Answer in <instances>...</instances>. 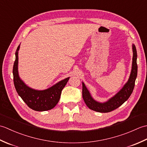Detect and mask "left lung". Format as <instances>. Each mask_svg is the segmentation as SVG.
<instances>
[{
    "label": "left lung",
    "instance_id": "1",
    "mask_svg": "<svg viewBox=\"0 0 147 147\" xmlns=\"http://www.w3.org/2000/svg\"><path fill=\"white\" fill-rule=\"evenodd\" d=\"M133 63L132 69L129 78L126 85L124 86L121 91L119 92L116 95L111 98L109 101L105 103H99L96 102L90 95L88 90H87L85 84L83 83L82 96L86 105L90 109L98 112H109L115 110L117 108L125 102L129 98L130 95L133 91L135 85V80L138 72V65L136 63L137 52L136 47L133 45Z\"/></svg>",
    "mask_w": 147,
    "mask_h": 147
}]
</instances>
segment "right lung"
<instances>
[{
  "instance_id": "right-lung-1",
  "label": "right lung",
  "mask_w": 147,
  "mask_h": 147,
  "mask_svg": "<svg viewBox=\"0 0 147 147\" xmlns=\"http://www.w3.org/2000/svg\"><path fill=\"white\" fill-rule=\"evenodd\" d=\"M16 51V59L13 65V80L15 88L18 95L30 108L36 111L51 110L57 105L61 97L62 89L66 85L69 78H67L55 85L45 90H35L29 88L20 80L18 75V51Z\"/></svg>"
}]
</instances>
